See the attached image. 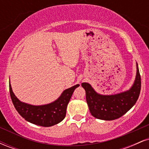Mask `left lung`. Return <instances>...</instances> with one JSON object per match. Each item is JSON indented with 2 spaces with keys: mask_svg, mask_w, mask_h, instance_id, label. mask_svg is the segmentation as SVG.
I'll list each match as a JSON object with an SVG mask.
<instances>
[{
  "mask_svg": "<svg viewBox=\"0 0 149 149\" xmlns=\"http://www.w3.org/2000/svg\"><path fill=\"white\" fill-rule=\"evenodd\" d=\"M86 101L92 116L104 120H113L125 114L139 98L141 90V76L136 63V73L134 83L129 90L115 95H101L91 85L83 83Z\"/></svg>",
  "mask_w": 149,
  "mask_h": 149,
  "instance_id": "8db88e82",
  "label": "left lung"
}]
</instances>
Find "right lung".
I'll return each mask as SVG.
<instances>
[{
	"mask_svg": "<svg viewBox=\"0 0 149 149\" xmlns=\"http://www.w3.org/2000/svg\"><path fill=\"white\" fill-rule=\"evenodd\" d=\"M77 84L63 91L55 101L44 105H32L22 102L15 96L9 83L10 94L14 107L19 115L28 122L42 127H51L61 122L66 116V108Z\"/></svg>",
	"mask_w": 149,
	"mask_h": 149,
	"instance_id": "right-lung-1",
	"label": "right lung"
}]
</instances>
